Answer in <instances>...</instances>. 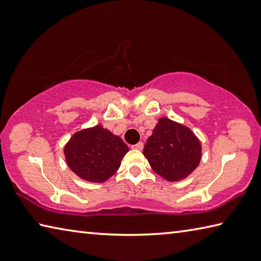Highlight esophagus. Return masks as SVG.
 Listing matches in <instances>:
<instances>
[{
    "label": "esophagus",
    "mask_w": 261,
    "mask_h": 261,
    "mask_svg": "<svg viewBox=\"0 0 261 261\" xmlns=\"http://www.w3.org/2000/svg\"><path fill=\"white\" fill-rule=\"evenodd\" d=\"M131 148L132 149H137V151H141V149L144 148V144L141 143V141H139V143H137L136 145H132Z\"/></svg>",
    "instance_id": "1"
}]
</instances>
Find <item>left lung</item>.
Instances as JSON below:
<instances>
[{
  "instance_id": "obj_1",
  "label": "left lung",
  "mask_w": 261,
  "mask_h": 261,
  "mask_svg": "<svg viewBox=\"0 0 261 261\" xmlns=\"http://www.w3.org/2000/svg\"><path fill=\"white\" fill-rule=\"evenodd\" d=\"M143 154L159 176L169 182H178L199 166L201 144L190 127L160 117Z\"/></svg>"
}]
</instances>
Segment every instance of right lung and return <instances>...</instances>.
I'll return each instance as SVG.
<instances>
[{
	"label": "right lung",
	"mask_w": 261,
	"mask_h": 261,
	"mask_svg": "<svg viewBox=\"0 0 261 261\" xmlns=\"http://www.w3.org/2000/svg\"><path fill=\"white\" fill-rule=\"evenodd\" d=\"M129 147L108 129L98 124L74 132L64 146L68 167L78 177L102 183L116 173Z\"/></svg>",
	"instance_id": "right-lung-1"
}]
</instances>
